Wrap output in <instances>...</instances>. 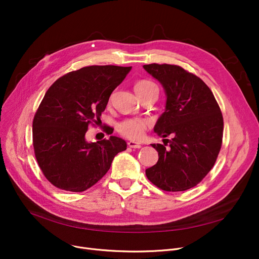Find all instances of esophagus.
Here are the masks:
<instances>
[{
    "instance_id": "34e87169",
    "label": "esophagus",
    "mask_w": 259,
    "mask_h": 259,
    "mask_svg": "<svg viewBox=\"0 0 259 259\" xmlns=\"http://www.w3.org/2000/svg\"><path fill=\"white\" fill-rule=\"evenodd\" d=\"M128 147L130 148H134V149H140L142 147L141 144L137 143V142H133V141H129L128 142Z\"/></svg>"
}]
</instances>
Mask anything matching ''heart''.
<instances>
[{
  "label": "heart",
  "instance_id": "1",
  "mask_svg": "<svg viewBox=\"0 0 259 259\" xmlns=\"http://www.w3.org/2000/svg\"><path fill=\"white\" fill-rule=\"evenodd\" d=\"M135 91L139 94V97L142 98L144 94L150 91L153 88H157L156 85L151 80L148 79H141L139 80L134 86ZM151 122L147 118L142 117H130L120 120L116 125L117 132L122 135V137L132 140V141H139L144 138V135L147 129L150 127Z\"/></svg>",
  "mask_w": 259,
  "mask_h": 259
}]
</instances>
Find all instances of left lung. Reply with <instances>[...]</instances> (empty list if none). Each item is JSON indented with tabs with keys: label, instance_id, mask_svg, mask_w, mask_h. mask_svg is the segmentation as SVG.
Returning <instances> with one entry per match:
<instances>
[{
	"label": "left lung",
	"instance_id": "1",
	"mask_svg": "<svg viewBox=\"0 0 259 259\" xmlns=\"http://www.w3.org/2000/svg\"><path fill=\"white\" fill-rule=\"evenodd\" d=\"M144 68L167 94L166 111L154 131L160 138H172L164 140V145L152 144L158 160L146 175L164 191H186L206 178L221 151L224 118L220 105L205 81L181 66L153 63Z\"/></svg>",
	"mask_w": 259,
	"mask_h": 259
}]
</instances>
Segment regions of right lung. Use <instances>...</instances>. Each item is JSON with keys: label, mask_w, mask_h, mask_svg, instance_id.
Wrapping results in <instances>:
<instances>
[{"label": "right lung", "mask_w": 259, "mask_h": 259, "mask_svg": "<svg viewBox=\"0 0 259 259\" xmlns=\"http://www.w3.org/2000/svg\"><path fill=\"white\" fill-rule=\"evenodd\" d=\"M131 67L93 65L68 72L49 87L32 121V144L40 171L54 187L83 192L110 169L127 149L116 137L87 143L90 126L101 121L112 91Z\"/></svg>", "instance_id": "right-lung-1"}]
</instances>
